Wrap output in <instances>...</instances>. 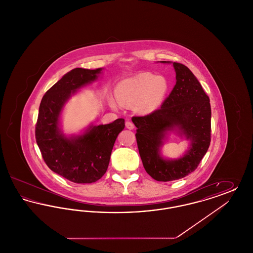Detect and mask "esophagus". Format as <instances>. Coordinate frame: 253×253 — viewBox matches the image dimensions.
Masks as SVG:
<instances>
[{
  "label": "esophagus",
  "mask_w": 253,
  "mask_h": 253,
  "mask_svg": "<svg viewBox=\"0 0 253 253\" xmlns=\"http://www.w3.org/2000/svg\"><path fill=\"white\" fill-rule=\"evenodd\" d=\"M125 125H126V128H127V129H129V130H132V129L134 128V125L132 124V121H126Z\"/></svg>",
  "instance_id": "obj_1"
}]
</instances>
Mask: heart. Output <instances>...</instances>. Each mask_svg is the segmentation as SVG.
I'll return each mask as SVG.
<instances>
[{"mask_svg":"<svg viewBox=\"0 0 253 253\" xmlns=\"http://www.w3.org/2000/svg\"><path fill=\"white\" fill-rule=\"evenodd\" d=\"M168 88V81L163 76L139 73L120 83L117 96L121 102L137 104L140 112L148 114L159 107Z\"/></svg>","mask_w":253,"mask_h":253,"instance_id":"obj_1","label":"heart"}]
</instances>
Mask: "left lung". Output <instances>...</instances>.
Instances as JSON below:
<instances>
[{"label":"left lung","mask_w":253,"mask_h":253,"mask_svg":"<svg viewBox=\"0 0 253 253\" xmlns=\"http://www.w3.org/2000/svg\"><path fill=\"white\" fill-rule=\"evenodd\" d=\"M176 83L162 106L144 117H132L137 128L136 142L145 170L157 181L180 179L197 168L211 142V110L210 98L193 72L184 64L171 61ZM170 132L184 137L188 150L177 159L161 154Z\"/></svg>","instance_id":"1"}]
</instances>
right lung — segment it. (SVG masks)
Masks as SVG:
<instances>
[{
  "mask_svg": "<svg viewBox=\"0 0 253 253\" xmlns=\"http://www.w3.org/2000/svg\"><path fill=\"white\" fill-rule=\"evenodd\" d=\"M102 68H75L66 73L42 97L37 121V144L44 162L54 172L74 183L86 184L100 179L108 168L110 157L125 121L109 124L91 123L79 134L66 135L60 127L65 104L85 85L96 82Z\"/></svg>",
  "mask_w": 253,
  "mask_h": 253,
  "instance_id": "add662e5",
  "label": "right lung"
}]
</instances>
